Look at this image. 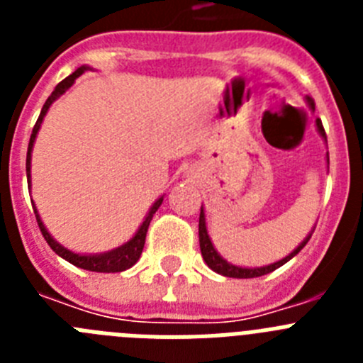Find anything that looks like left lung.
Listing matches in <instances>:
<instances>
[{
    "instance_id": "obj_1",
    "label": "left lung",
    "mask_w": 363,
    "mask_h": 363,
    "mask_svg": "<svg viewBox=\"0 0 363 363\" xmlns=\"http://www.w3.org/2000/svg\"><path fill=\"white\" fill-rule=\"evenodd\" d=\"M307 104H309V107L314 111V101H313V98H309V96H307ZM316 127H318V133L322 134L323 140L327 142L325 129H323L322 120H316ZM327 158H329V156H327ZM327 162H329V160H327ZM198 233H200V249H201V256H203L205 264L209 265V267L213 269L214 272H218V274H223V277H229V278H256V277H264V274H269V272H272V271H277L278 267H281L284 264H287V262H289L293 256H296L298 252H300L301 249L306 247V243L309 242V238H311V234H309V236H307V238L303 240V242H301L289 256H285L284 259H280V262H277V264L265 265V267H258V269H243V267H236V265L229 264V262H225V259L218 255L216 249L213 247V242H211L209 234H207L203 209L200 211V227H198Z\"/></svg>"
}]
</instances>
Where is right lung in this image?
<instances>
[{
	"mask_svg": "<svg viewBox=\"0 0 363 363\" xmlns=\"http://www.w3.org/2000/svg\"><path fill=\"white\" fill-rule=\"evenodd\" d=\"M86 70V67H79L78 70H74L70 76H67L63 82H60L56 85V89L52 91V94L47 98V101H45L43 108H41L40 112V118H38L36 125H34V129H32V134H30V142H28V150H27V178L28 182H30V152H32V145H34V140H36V134L38 130H40L41 127V121H43L45 114H47V111H49V107L52 105V101L56 98H60V96L63 94V92L69 89L70 85L74 83V79L78 78V76H82L83 72ZM163 198H160V200H156V203L150 207L149 214H147L145 221L142 223V227L138 229V233L134 234V238L130 240V242H127L125 245L118 247V249H114V251L111 252H105V255H94V256H83V255H76V252H70L69 249H65V247H62L60 243L56 242V240L50 236L49 233H47V229H45L43 221L40 220V214H38V211L34 209V214H36V220H38V225H40V230L41 234H43V238L47 240V243L50 245V249H52L54 252H56L57 256H62L63 259H67V262H70L72 265H76V267H82L85 269V271H92V272H121L125 271V269L133 267L134 264H136L138 259H140V256H142V251H143V245H145V236H147V229H149V223L150 220H152L154 213L160 209V205H162Z\"/></svg>",
	"mask_w": 363,
	"mask_h": 363,
	"instance_id": "1",
	"label": "right lung"
}]
</instances>
